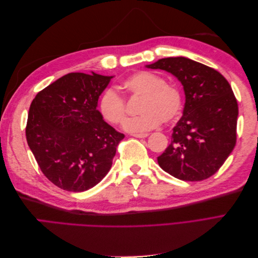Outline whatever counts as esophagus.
<instances>
[{
  "mask_svg": "<svg viewBox=\"0 0 258 258\" xmlns=\"http://www.w3.org/2000/svg\"><path fill=\"white\" fill-rule=\"evenodd\" d=\"M148 136V134H134L132 135V137H135V138H139V139H144V138H147Z\"/></svg>",
  "mask_w": 258,
  "mask_h": 258,
  "instance_id": "obj_1",
  "label": "esophagus"
}]
</instances>
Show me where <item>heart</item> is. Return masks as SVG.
<instances>
[{
  "instance_id": "1",
  "label": "heart",
  "mask_w": 258,
  "mask_h": 258,
  "mask_svg": "<svg viewBox=\"0 0 258 258\" xmlns=\"http://www.w3.org/2000/svg\"><path fill=\"white\" fill-rule=\"evenodd\" d=\"M120 87L130 95L142 97L141 115L126 120L123 129L131 134L150 131L159 127L162 121L175 120L182 111V96L172 85L165 84L160 76L141 71L123 80ZM99 110L103 118L113 124H119L126 117V104L116 90L106 89L99 101Z\"/></svg>"
}]
</instances>
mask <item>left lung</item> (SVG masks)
Segmentation results:
<instances>
[{"mask_svg":"<svg viewBox=\"0 0 258 258\" xmlns=\"http://www.w3.org/2000/svg\"><path fill=\"white\" fill-rule=\"evenodd\" d=\"M145 67L175 76L185 93L183 116L171 144L157 157L158 165L182 181L212 176L236 145L239 112L229 83L216 70L186 57L163 58Z\"/></svg>","mask_w":258,"mask_h":258,"instance_id":"obj_1","label":"left lung"}]
</instances>
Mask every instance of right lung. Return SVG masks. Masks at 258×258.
Here are the masks:
<instances>
[{"instance_id":"obj_1","label":"right lung","mask_w":258,"mask_h":258,"mask_svg":"<svg viewBox=\"0 0 258 258\" xmlns=\"http://www.w3.org/2000/svg\"><path fill=\"white\" fill-rule=\"evenodd\" d=\"M114 76L69 73L36 95L26 128L27 142L42 172L68 191H85L108 173L124 138L97 110Z\"/></svg>"}]
</instances>
